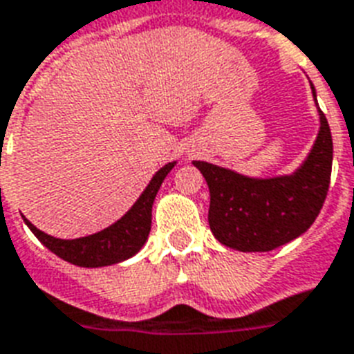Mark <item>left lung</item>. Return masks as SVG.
<instances>
[{"instance_id": "left-lung-1", "label": "left lung", "mask_w": 354, "mask_h": 354, "mask_svg": "<svg viewBox=\"0 0 354 354\" xmlns=\"http://www.w3.org/2000/svg\"><path fill=\"white\" fill-rule=\"evenodd\" d=\"M313 88L314 101L316 90ZM307 160L294 174L248 178L207 161H193L209 187V227L224 246L270 252L313 226L324 207L333 169V138L324 112Z\"/></svg>"}]
</instances>
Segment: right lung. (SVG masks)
I'll use <instances>...</instances> for the list:
<instances>
[{
	"label": "right lung",
	"instance_id": "add662e5",
	"mask_svg": "<svg viewBox=\"0 0 354 354\" xmlns=\"http://www.w3.org/2000/svg\"><path fill=\"white\" fill-rule=\"evenodd\" d=\"M174 165L176 161L161 167L127 215L121 216L110 227L93 235L66 241V239H57V236L40 232L27 218L24 221L47 250H51L55 255L68 263L84 266V268H99V266L121 263L136 255L149 239L150 224H152V204H154L161 183Z\"/></svg>",
	"mask_w": 354,
	"mask_h": 354
}]
</instances>
